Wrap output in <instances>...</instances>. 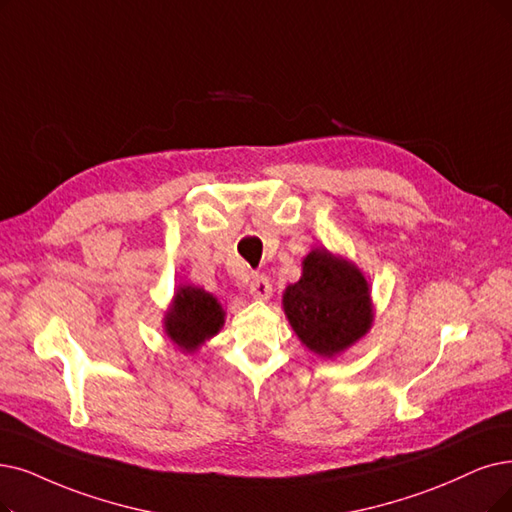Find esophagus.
Instances as JSON below:
<instances>
[{
  "instance_id": "esophagus-1",
  "label": "esophagus",
  "mask_w": 512,
  "mask_h": 512,
  "mask_svg": "<svg viewBox=\"0 0 512 512\" xmlns=\"http://www.w3.org/2000/svg\"><path fill=\"white\" fill-rule=\"evenodd\" d=\"M250 294L256 300H269L273 294V285L264 275H254L250 281Z\"/></svg>"
}]
</instances>
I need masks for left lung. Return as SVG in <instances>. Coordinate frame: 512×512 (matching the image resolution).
Instances as JSON below:
<instances>
[{
	"mask_svg": "<svg viewBox=\"0 0 512 512\" xmlns=\"http://www.w3.org/2000/svg\"><path fill=\"white\" fill-rule=\"evenodd\" d=\"M281 304L298 340L323 359L342 355L374 325L370 281L353 260L325 248L302 258V275Z\"/></svg>",
	"mask_w": 512,
	"mask_h": 512,
	"instance_id": "left-lung-1",
	"label": "left lung"
}]
</instances>
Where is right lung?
Instances as JSON below:
<instances>
[{"mask_svg":"<svg viewBox=\"0 0 512 512\" xmlns=\"http://www.w3.org/2000/svg\"><path fill=\"white\" fill-rule=\"evenodd\" d=\"M227 311L220 300L197 285H178L168 311L163 313V332L185 355L197 353L224 325Z\"/></svg>","mask_w":512,"mask_h":512,"instance_id":"obj_1","label":"right lung"}]
</instances>
